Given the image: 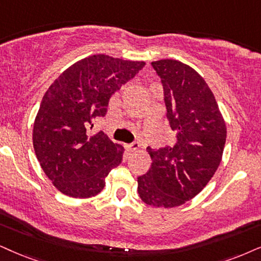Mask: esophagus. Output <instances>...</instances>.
I'll use <instances>...</instances> for the list:
<instances>
[{
  "label": "esophagus",
  "instance_id": "1",
  "mask_svg": "<svg viewBox=\"0 0 261 261\" xmlns=\"http://www.w3.org/2000/svg\"><path fill=\"white\" fill-rule=\"evenodd\" d=\"M126 148L128 149V151H135L140 148V143H138V142H133V143L127 144Z\"/></svg>",
  "mask_w": 261,
  "mask_h": 261
}]
</instances>
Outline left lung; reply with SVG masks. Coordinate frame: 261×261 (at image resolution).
<instances>
[{
	"label": "left lung",
	"mask_w": 261,
	"mask_h": 261,
	"mask_svg": "<svg viewBox=\"0 0 261 261\" xmlns=\"http://www.w3.org/2000/svg\"><path fill=\"white\" fill-rule=\"evenodd\" d=\"M161 79L173 146L148 147L151 166L137 178L138 195L154 207H176L196 196L218 169L226 140L219 107L204 79L177 60L153 61Z\"/></svg>",
	"instance_id": "left-lung-1"
}]
</instances>
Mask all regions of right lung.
<instances>
[{
	"instance_id": "1",
	"label": "right lung",
	"mask_w": 261,
	"mask_h": 261,
	"mask_svg": "<svg viewBox=\"0 0 261 261\" xmlns=\"http://www.w3.org/2000/svg\"><path fill=\"white\" fill-rule=\"evenodd\" d=\"M98 54L72 65L43 96L34 125V148L43 171L65 195H97L123 160V148L103 131L89 133L105 117L112 95L144 67Z\"/></svg>"
}]
</instances>
